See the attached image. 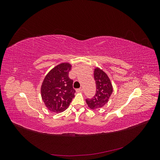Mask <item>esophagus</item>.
Masks as SVG:
<instances>
[{
    "label": "esophagus",
    "mask_w": 160,
    "mask_h": 160,
    "mask_svg": "<svg viewBox=\"0 0 160 160\" xmlns=\"http://www.w3.org/2000/svg\"><path fill=\"white\" fill-rule=\"evenodd\" d=\"M76 91H77V92H82V91H83V88H80L79 89H77Z\"/></svg>",
    "instance_id": "34e87169"
}]
</instances>
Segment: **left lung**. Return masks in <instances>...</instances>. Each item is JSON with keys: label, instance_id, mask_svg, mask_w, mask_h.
Returning a JSON list of instances; mask_svg holds the SVG:
<instances>
[{"label": "left lung", "instance_id": "1", "mask_svg": "<svg viewBox=\"0 0 160 160\" xmlns=\"http://www.w3.org/2000/svg\"><path fill=\"white\" fill-rule=\"evenodd\" d=\"M94 79L96 84V92L93 98L86 99V103L91 109L102 108L108 103L113 93L112 85L104 71L98 68L94 71Z\"/></svg>", "mask_w": 160, "mask_h": 160}]
</instances>
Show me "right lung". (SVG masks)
<instances>
[{
	"mask_svg": "<svg viewBox=\"0 0 160 160\" xmlns=\"http://www.w3.org/2000/svg\"><path fill=\"white\" fill-rule=\"evenodd\" d=\"M69 63H61L49 71L41 85V97L46 107L55 113H61L68 108L75 97L73 80L69 78Z\"/></svg>",
	"mask_w": 160,
	"mask_h": 160,
	"instance_id": "add662e5",
	"label": "right lung"
}]
</instances>
